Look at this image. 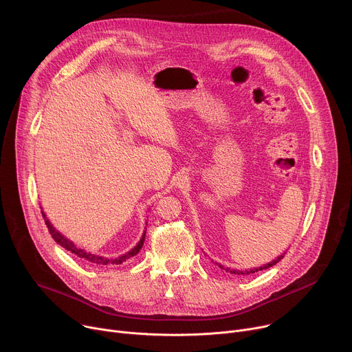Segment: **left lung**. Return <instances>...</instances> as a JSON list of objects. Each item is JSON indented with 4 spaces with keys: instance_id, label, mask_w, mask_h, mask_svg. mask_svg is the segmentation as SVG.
Instances as JSON below:
<instances>
[{
    "instance_id": "obj_1",
    "label": "left lung",
    "mask_w": 352,
    "mask_h": 352,
    "mask_svg": "<svg viewBox=\"0 0 352 352\" xmlns=\"http://www.w3.org/2000/svg\"><path fill=\"white\" fill-rule=\"evenodd\" d=\"M285 254H287V252H284L283 255L277 256L274 261H272V262H269V263H266V265H263V266L254 267V269H245V270H242V269H230V267H226V266H223V265H220V263H217V262H214V263H216L221 270H224V272H227V273L236 274V276H246V274H254V273H258V272H262V270H265V269H269V267L274 266L276 263H278V262L284 258ZM212 262H213V261H212Z\"/></svg>"
}]
</instances>
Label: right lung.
I'll return each instance as SVG.
<instances>
[{"label":"right lung","instance_id":"add662e5","mask_svg":"<svg viewBox=\"0 0 352 352\" xmlns=\"http://www.w3.org/2000/svg\"><path fill=\"white\" fill-rule=\"evenodd\" d=\"M41 214H43V217H44V221H45V226H47L50 234H52V236L54 238V241H56L58 245H61L63 248H65L67 250H69V252L75 254L76 256H79V258L87 261L89 263H93V265H102V266H107V265H121V263H124L125 261H128L129 258L138 255L139 250H140L142 246H143V242H144L146 231H143L142 238H140L139 242L129 250V252H126V254H124V255H120V256H117V258H106V256H102V255H96V254L87 252V250H85V249L76 246L71 239H68V238H67L65 235H63L58 230H56V227H54L52 223H50V220L47 219V216H45V213L43 212V209H41ZM146 226H147V223H146Z\"/></svg>","mask_w":352,"mask_h":352}]
</instances>
